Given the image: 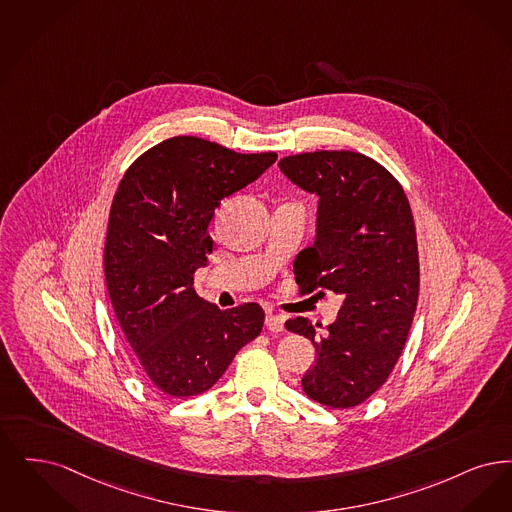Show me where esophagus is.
I'll return each instance as SVG.
<instances>
[{"instance_id":"1","label":"esophagus","mask_w":512,"mask_h":512,"mask_svg":"<svg viewBox=\"0 0 512 512\" xmlns=\"http://www.w3.org/2000/svg\"><path fill=\"white\" fill-rule=\"evenodd\" d=\"M266 327L271 333H281L285 329V317L283 315H275V313H267Z\"/></svg>"}]
</instances>
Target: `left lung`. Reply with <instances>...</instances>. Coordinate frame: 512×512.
Returning <instances> with one entry per match:
<instances>
[{
	"label": "left lung",
	"mask_w": 512,
	"mask_h": 512,
	"mask_svg": "<svg viewBox=\"0 0 512 512\" xmlns=\"http://www.w3.org/2000/svg\"><path fill=\"white\" fill-rule=\"evenodd\" d=\"M281 172L317 202V235L294 275L300 289L333 290L344 298L325 333L294 317L290 333L317 352L302 377L308 398L348 409L373 396L405 346L419 300V250L409 200L400 181L369 156L315 151L285 156Z\"/></svg>",
	"instance_id": "obj_1"
}]
</instances>
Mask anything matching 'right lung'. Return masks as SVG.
<instances>
[{
    "instance_id": "1",
    "label": "right lung",
    "mask_w": 512,
    "mask_h": 512,
    "mask_svg": "<svg viewBox=\"0 0 512 512\" xmlns=\"http://www.w3.org/2000/svg\"><path fill=\"white\" fill-rule=\"evenodd\" d=\"M275 160V153L241 155L178 135L139 156L116 189L105 243L107 290L139 367L162 394L206 392L262 333L258 304L220 310L200 298L193 279L212 252L208 225L220 200Z\"/></svg>"
}]
</instances>
